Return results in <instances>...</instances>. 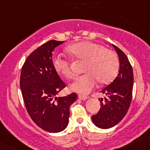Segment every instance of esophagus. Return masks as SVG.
I'll return each mask as SVG.
<instances>
[{
  "instance_id": "esophagus-1",
  "label": "esophagus",
  "mask_w": 150,
  "mask_h": 150,
  "mask_svg": "<svg viewBox=\"0 0 150 150\" xmlns=\"http://www.w3.org/2000/svg\"><path fill=\"white\" fill-rule=\"evenodd\" d=\"M78 98L82 100H85L88 99V97L85 96V95H78Z\"/></svg>"
}]
</instances>
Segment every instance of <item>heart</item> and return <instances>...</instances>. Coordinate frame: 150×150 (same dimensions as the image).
Returning a JSON list of instances; mask_svg holds the SVG:
<instances>
[{
	"mask_svg": "<svg viewBox=\"0 0 150 150\" xmlns=\"http://www.w3.org/2000/svg\"><path fill=\"white\" fill-rule=\"evenodd\" d=\"M66 52L76 61L85 62L81 76L76 78L70 85L71 90L87 94L91 91L97 82L107 85L116 78L119 71L120 62L113 51L92 41H81L69 45ZM52 67L59 75L67 79L72 78L71 64L60 55L53 57Z\"/></svg>",
	"mask_w": 150,
	"mask_h": 150,
	"instance_id": "b5f03b06",
	"label": "heart"
}]
</instances>
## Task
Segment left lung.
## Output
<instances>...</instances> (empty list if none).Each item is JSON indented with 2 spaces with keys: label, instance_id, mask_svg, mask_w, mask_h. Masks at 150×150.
I'll return each instance as SVG.
<instances>
[{
  "label": "left lung",
  "instance_id": "left-lung-1",
  "mask_svg": "<svg viewBox=\"0 0 150 150\" xmlns=\"http://www.w3.org/2000/svg\"><path fill=\"white\" fill-rule=\"evenodd\" d=\"M115 47L120 60L117 77L109 85L102 90L106 95L100 100V110L92 116L94 124L101 129L111 128L120 122L130 106L134 78L132 67L127 57L120 49Z\"/></svg>",
  "mask_w": 150,
  "mask_h": 150
}]
</instances>
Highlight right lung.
Here are the masks:
<instances>
[{"instance_id":"1","label":"right lung","mask_w":150,"mask_h":150,"mask_svg":"<svg viewBox=\"0 0 150 150\" xmlns=\"http://www.w3.org/2000/svg\"><path fill=\"white\" fill-rule=\"evenodd\" d=\"M64 41L51 40L30 54L22 67L20 86L26 110L39 127L49 132H59L67 127L70 106L77 94L56 95L65 88L52 64V52Z\"/></svg>"}]
</instances>
